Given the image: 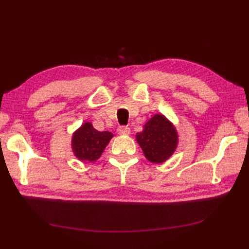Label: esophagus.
Segmentation results:
<instances>
[{"mask_svg":"<svg viewBox=\"0 0 249 249\" xmlns=\"http://www.w3.org/2000/svg\"><path fill=\"white\" fill-rule=\"evenodd\" d=\"M130 133V128L128 126H120L118 128V134L119 135H128Z\"/></svg>","mask_w":249,"mask_h":249,"instance_id":"esophagus-1","label":"esophagus"}]
</instances>
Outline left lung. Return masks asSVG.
Masks as SVG:
<instances>
[{
    "label": "left lung",
    "mask_w": 249,
    "mask_h": 249,
    "mask_svg": "<svg viewBox=\"0 0 249 249\" xmlns=\"http://www.w3.org/2000/svg\"><path fill=\"white\" fill-rule=\"evenodd\" d=\"M136 139L146 160L156 163L167 160L178 144L176 128L161 114H155L147 121L143 130L136 135Z\"/></svg>",
    "instance_id": "left-lung-1"
}]
</instances>
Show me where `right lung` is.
<instances>
[{
	"instance_id": "1",
	"label": "right lung",
	"mask_w": 249,
	"mask_h": 249,
	"mask_svg": "<svg viewBox=\"0 0 249 249\" xmlns=\"http://www.w3.org/2000/svg\"><path fill=\"white\" fill-rule=\"evenodd\" d=\"M113 135L110 131H98L91 123H84L72 135L71 147L75 156L82 161L98 160Z\"/></svg>"
}]
</instances>
